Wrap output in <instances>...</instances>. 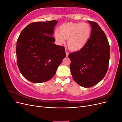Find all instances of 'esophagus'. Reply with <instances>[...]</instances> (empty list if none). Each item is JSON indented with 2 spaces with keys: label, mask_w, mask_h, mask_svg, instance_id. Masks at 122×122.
<instances>
[{
  "label": "esophagus",
  "mask_w": 122,
  "mask_h": 122,
  "mask_svg": "<svg viewBox=\"0 0 122 122\" xmlns=\"http://www.w3.org/2000/svg\"><path fill=\"white\" fill-rule=\"evenodd\" d=\"M69 53L68 52V51H66V56L68 57V55H69Z\"/></svg>",
  "instance_id": "esophagus-1"
}]
</instances>
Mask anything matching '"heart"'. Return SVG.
I'll return each mask as SVG.
<instances>
[{
    "label": "heart",
    "mask_w": 122,
    "mask_h": 122,
    "mask_svg": "<svg viewBox=\"0 0 122 122\" xmlns=\"http://www.w3.org/2000/svg\"><path fill=\"white\" fill-rule=\"evenodd\" d=\"M92 29L86 23L69 22L61 24L55 31L54 38L60 45L67 39V45L72 51H78L85 46L90 39Z\"/></svg>",
    "instance_id": "obj_1"
}]
</instances>
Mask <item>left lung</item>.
I'll use <instances>...</instances> for the list:
<instances>
[{"label":"left lung","mask_w":122,"mask_h":122,"mask_svg":"<svg viewBox=\"0 0 122 122\" xmlns=\"http://www.w3.org/2000/svg\"><path fill=\"white\" fill-rule=\"evenodd\" d=\"M88 22L92 26L89 40L83 48L69 55L73 79L86 88L95 86L104 78L110 56V46L105 33L97 23Z\"/></svg>","instance_id":"left-lung-1"}]
</instances>
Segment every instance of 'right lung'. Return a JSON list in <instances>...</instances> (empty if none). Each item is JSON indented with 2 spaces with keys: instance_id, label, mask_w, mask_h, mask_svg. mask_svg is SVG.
I'll return each instance as SVG.
<instances>
[{
  "instance_id": "obj_1",
  "label": "right lung",
  "mask_w": 122,
  "mask_h": 122,
  "mask_svg": "<svg viewBox=\"0 0 122 122\" xmlns=\"http://www.w3.org/2000/svg\"><path fill=\"white\" fill-rule=\"evenodd\" d=\"M56 20L29 24L17 41V62L25 78L35 83L47 81L54 76L66 57L65 49L54 44L52 36Z\"/></svg>"
}]
</instances>
